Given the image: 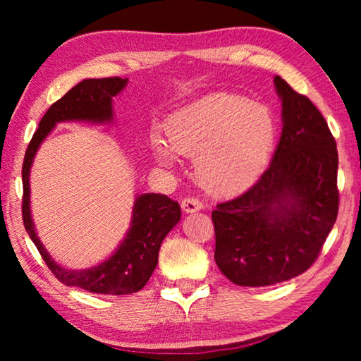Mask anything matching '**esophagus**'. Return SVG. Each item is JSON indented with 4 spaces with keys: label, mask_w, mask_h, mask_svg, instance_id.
Listing matches in <instances>:
<instances>
[{
    "label": "esophagus",
    "mask_w": 361,
    "mask_h": 361,
    "mask_svg": "<svg viewBox=\"0 0 361 361\" xmlns=\"http://www.w3.org/2000/svg\"><path fill=\"white\" fill-rule=\"evenodd\" d=\"M202 202L197 197H191V195H188V197H185L181 200V209L183 212L186 213H194V212H199L200 209H202Z\"/></svg>",
    "instance_id": "obj_1"
}]
</instances>
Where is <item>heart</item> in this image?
Segmentation results:
<instances>
[{"label":"heart","instance_id":"1","mask_svg":"<svg viewBox=\"0 0 361 361\" xmlns=\"http://www.w3.org/2000/svg\"><path fill=\"white\" fill-rule=\"evenodd\" d=\"M164 143L151 138V151L164 167L175 154L195 157L194 172L202 188L216 194L239 191L258 178L276 142L271 109L247 97L213 94L175 113L166 124Z\"/></svg>","mask_w":361,"mask_h":361}]
</instances>
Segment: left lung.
<instances>
[{
	"label": "left lung",
	"mask_w": 361,
	"mask_h": 361,
	"mask_svg": "<svg viewBox=\"0 0 361 361\" xmlns=\"http://www.w3.org/2000/svg\"><path fill=\"white\" fill-rule=\"evenodd\" d=\"M282 137L245 192L212 212L215 261L232 283L267 286L307 271L338 218V149L322 113L280 76Z\"/></svg>",
	"instance_id": "left-lung-1"
}]
</instances>
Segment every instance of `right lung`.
<instances>
[{"label": "right lung", "instance_id": "right-lung-1", "mask_svg": "<svg viewBox=\"0 0 361 361\" xmlns=\"http://www.w3.org/2000/svg\"><path fill=\"white\" fill-rule=\"evenodd\" d=\"M127 85V79L102 78L84 79L70 89L62 99L57 100L42 116L38 130L30 142L22 167L23 199L22 216L23 226L30 239L38 248L42 259L54 276L66 286H78L100 295H130L143 288L151 274L154 272L162 240L180 221L181 210L178 202L164 194L137 195L132 210L130 228L118 250L102 264L84 271L65 269L51 258L42 245L30 212V169L39 145L59 122L85 121L105 124L113 121V97Z\"/></svg>", "mask_w": 361, "mask_h": 361}]
</instances>
